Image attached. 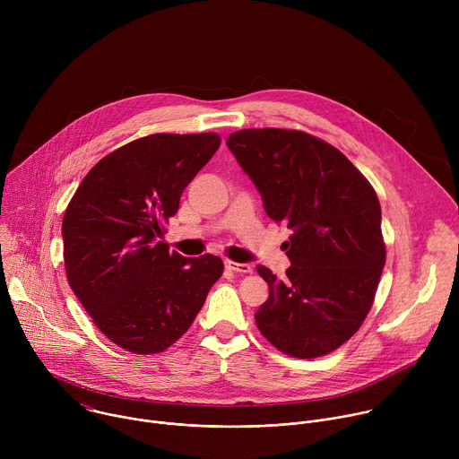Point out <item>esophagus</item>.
<instances>
[{
  "mask_svg": "<svg viewBox=\"0 0 459 459\" xmlns=\"http://www.w3.org/2000/svg\"><path fill=\"white\" fill-rule=\"evenodd\" d=\"M225 267H227L229 271H234V273H239V274H247V273L252 271L248 264H236V261H230V259L225 261Z\"/></svg>",
  "mask_w": 459,
  "mask_h": 459,
  "instance_id": "obj_1",
  "label": "esophagus"
}]
</instances>
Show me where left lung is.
Masks as SVG:
<instances>
[{
  "label": "left lung",
  "mask_w": 459,
  "mask_h": 459,
  "mask_svg": "<svg viewBox=\"0 0 459 459\" xmlns=\"http://www.w3.org/2000/svg\"><path fill=\"white\" fill-rule=\"evenodd\" d=\"M227 147L269 218L292 229L287 278L257 265L271 289L255 312L259 333L292 358L336 351L365 321L385 267L376 190L345 154L301 130L245 128Z\"/></svg>",
  "instance_id": "obj_1"
}]
</instances>
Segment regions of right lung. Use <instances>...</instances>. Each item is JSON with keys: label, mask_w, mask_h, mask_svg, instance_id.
Returning a JSON list of instances; mask_svg holds the SVG:
<instances>
[{"label": "right lung", "mask_w": 459, "mask_h": 459, "mask_svg": "<svg viewBox=\"0 0 459 459\" xmlns=\"http://www.w3.org/2000/svg\"><path fill=\"white\" fill-rule=\"evenodd\" d=\"M205 134H151L100 160L65 211L67 280L98 329L134 354L176 343L202 310L223 261L161 241L185 186L218 151Z\"/></svg>", "instance_id": "add662e5"}]
</instances>
